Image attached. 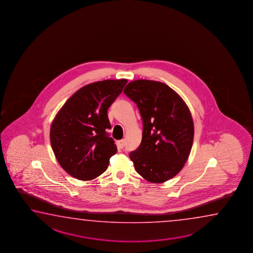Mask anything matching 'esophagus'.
<instances>
[{
  "mask_svg": "<svg viewBox=\"0 0 253 253\" xmlns=\"http://www.w3.org/2000/svg\"><path fill=\"white\" fill-rule=\"evenodd\" d=\"M119 146H120V148L122 149L123 147L125 146V139H122V140H120V141H119Z\"/></svg>",
  "mask_w": 253,
  "mask_h": 253,
  "instance_id": "1",
  "label": "esophagus"
}]
</instances>
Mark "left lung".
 I'll return each mask as SVG.
<instances>
[{"instance_id": "1", "label": "left lung", "mask_w": 253, "mask_h": 253, "mask_svg": "<svg viewBox=\"0 0 253 253\" xmlns=\"http://www.w3.org/2000/svg\"><path fill=\"white\" fill-rule=\"evenodd\" d=\"M124 93L136 103L143 123L141 144L129 155L135 170L152 183L170 180L183 168L192 148L194 123L189 107L162 82L133 81Z\"/></svg>"}]
</instances>
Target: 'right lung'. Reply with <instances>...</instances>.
I'll return each mask as SVG.
<instances>
[{
    "label": "right lung",
    "mask_w": 253,
    "mask_h": 253,
    "mask_svg": "<svg viewBox=\"0 0 253 253\" xmlns=\"http://www.w3.org/2000/svg\"><path fill=\"white\" fill-rule=\"evenodd\" d=\"M127 80H105L78 90L57 112L50 127V143L64 171L90 180L106 171L117 153L107 111Z\"/></svg>",
    "instance_id": "right-lung-1"
}]
</instances>
